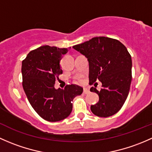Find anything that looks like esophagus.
Returning <instances> with one entry per match:
<instances>
[{"label": "esophagus", "instance_id": "obj_1", "mask_svg": "<svg viewBox=\"0 0 152 152\" xmlns=\"http://www.w3.org/2000/svg\"><path fill=\"white\" fill-rule=\"evenodd\" d=\"M89 92H90V90H89L88 88H84L83 93L85 94H88Z\"/></svg>", "mask_w": 152, "mask_h": 152}]
</instances>
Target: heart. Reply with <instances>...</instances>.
Returning <instances> with one entry per match:
<instances>
[{
  "mask_svg": "<svg viewBox=\"0 0 152 152\" xmlns=\"http://www.w3.org/2000/svg\"><path fill=\"white\" fill-rule=\"evenodd\" d=\"M80 81H81V82H83V80H82V79H81V78H80Z\"/></svg>",
  "mask_w": 152,
  "mask_h": 152,
  "instance_id": "b5f03b06",
  "label": "heart"
}]
</instances>
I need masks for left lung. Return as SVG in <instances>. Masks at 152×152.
Instances as JSON below:
<instances>
[{"mask_svg": "<svg viewBox=\"0 0 152 152\" xmlns=\"http://www.w3.org/2000/svg\"><path fill=\"white\" fill-rule=\"evenodd\" d=\"M73 48L88 61L89 84L98 80L102 84L100 91L90 89L99 95V102L91 106V112L99 117L115 114L127 98L132 81V58L126 47L118 40L97 37Z\"/></svg>", "mask_w": 152, "mask_h": 152, "instance_id": "8db88e82", "label": "left lung"}]
</instances>
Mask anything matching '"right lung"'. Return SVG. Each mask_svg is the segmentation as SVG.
<instances>
[{
  "label": "right lung",
  "mask_w": 152,
  "mask_h": 152,
  "mask_svg": "<svg viewBox=\"0 0 152 152\" xmlns=\"http://www.w3.org/2000/svg\"><path fill=\"white\" fill-rule=\"evenodd\" d=\"M70 48L44 45L31 51L22 62L23 86L30 104L42 118L51 122L68 117L72 110V102L83 91L75 84L64 89L54 86L56 79L63 72L62 56Z\"/></svg>",
  "instance_id": "obj_1"
}]
</instances>
